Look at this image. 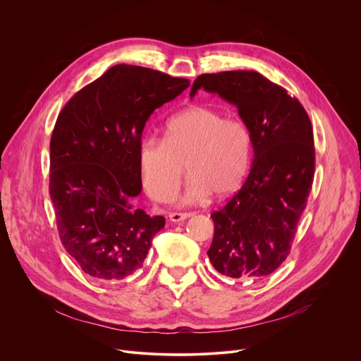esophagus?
Wrapping results in <instances>:
<instances>
[{
  "label": "esophagus",
  "instance_id": "1",
  "mask_svg": "<svg viewBox=\"0 0 361 361\" xmlns=\"http://www.w3.org/2000/svg\"><path fill=\"white\" fill-rule=\"evenodd\" d=\"M170 221L173 222H180V221H184L187 219L188 216H191L190 212H170Z\"/></svg>",
  "mask_w": 361,
  "mask_h": 361
}]
</instances>
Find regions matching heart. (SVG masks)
I'll return each instance as SVG.
<instances>
[{"label":"heart","mask_w":361,"mask_h":361,"mask_svg":"<svg viewBox=\"0 0 361 361\" xmlns=\"http://www.w3.org/2000/svg\"><path fill=\"white\" fill-rule=\"evenodd\" d=\"M252 153L248 126L216 109L188 107L166 125L164 139L146 137L139 146V164L147 192L169 201L190 174L181 202L205 200L211 192L225 197L243 184Z\"/></svg>","instance_id":"obj_1"}]
</instances>
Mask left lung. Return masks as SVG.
<instances>
[{"mask_svg":"<svg viewBox=\"0 0 361 361\" xmlns=\"http://www.w3.org/2000/svg\"><path fill=\"white\" fill-rule=\"evenodd\" d=\"M236 106L252 137L248 178L214 221L212 267L239 281H259L288 258L314 176L310 118L296 97L255 71L200 75L191 87Z\"/></svg>","mask_w":361,"mask_h":361,"instance_id":"left-lung-1","label":"left lung"}]
</instances>
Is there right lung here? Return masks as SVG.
<instances>
[{"mask_svg": "<svg viewBox=\"0 0 361 361\" xmlns=\"http://www.w3.org/2000/svg\"><path fill=\"white\" fill-rule=\"evenodd\" d=\"M190 86L183 78L116 65L62 109L51 137L49 195L61 243L96 281L139 268L166 218L135 209L142 192L139 146L152 113Z\"/></svg>", "mask_w": 361, "mask_h": 361, "instance_id": "right-lung-1", "label": "right lung"}]
</instances>
